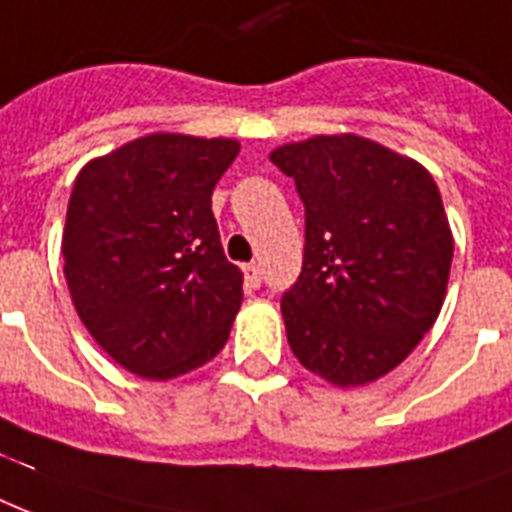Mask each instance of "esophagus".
Masks as SVG:
<instances>
[{
  "label": "esophagus",
  "instance_id": "obj_1",
  "mask_svg": "<svg viewBox=\"0 0 512 512\" xmlns=\"http://www.w3.org/2000/svg\"><path fill=\"white\" fill-rule=\"evenodd\" d=\"M243 272H245V285H248V288H259V285H261L259 267H256V264H248Z\"/></svg>",
  "mask_w": 512,
  "mask_h": 512
}]
</instances>
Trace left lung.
Masks as SVG:
<instances>
[{
	"instance_id": "left-lung-1",
	"label": "left lung",
	"mask_w": 512,
	"mask_h": 512,
	"mask_svg": "<svg viewBox=\"0 0 512 512\" xmlns=\"http://www.w3.org/2000/svg\"><path fill=\"white\" fill-rule=\"evenodd\" d=\"M304 202V264L285 291L288 344L336 387L376 382L441 315L454 237L425 165L355 133L277 146Z\"/></svg>"
}]
</instances>
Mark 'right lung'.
<instances>
[{"label": "right lung", "instance_id": "add662e5", "mask_svg": "<svg viewBox=\"0 0 512 512\" xmlns=\"http://www.w3.org/2000/svg\"><path fill=\"white\" fill-rule=\"evenodd\" d=\"M235 138L149 133L79 170L61 253L71 301L98 347L130 374L165 382L227 344L243 304L211 194Z\"/></svg>", "mask_w": 512, "mask_h": 512}]
</instances>
